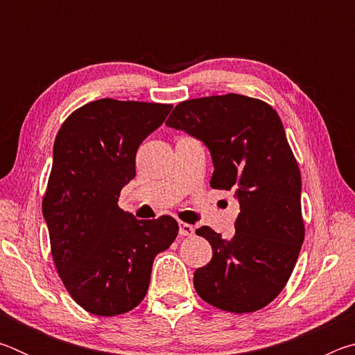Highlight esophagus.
<instances>
[{
    "label": "esophagus",
    "instance_id": "obj_1",
    "mask_svg": "<svg viewBox=\"0 0 355 355\" xmlns=\"http://www.w3.org/2000/svg\"><path fill=\"white\" fill-rule=\"evenodd\" d=\"M178 227H180V235H182V236H192V235H194V227L186 224V222H180Z\"/></svg>",
    "mask_w": 355,
    "mask_h": 355
}]
</instances>
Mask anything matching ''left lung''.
<instances>
[{"mask_svg": "<svg viewBox=\"0 0 355 355\" xmlns=\"http://www.w3.org/2000/svg\"><path fill=\"white\" fill-rule=\"evenodd\" d=\"M166 125L205 144L214 167L209 186L233 191L239 202L233 238L196 230L213 248L211 261L194 272L197 294L233 313L266 307L304 243L300 172L279 114L261 100L227 94L182 101Z\"/></svg>", "mask_w": 355, "mask_h": 355, "instance_id": "8db88e82", "label": "left lung"}]
</instances>
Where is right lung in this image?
I'll return each instance as SVG.
<instances>
[{
    "label": "right lung",
    "instance_id": "add662e5",
    "mask_svg": "<svg viewBox=\"0 0 355 355\" xmlns=\"http://www.w3.org/2000/svg\"><path fill=\"white\" fill-rule=\"evenodd\" d=\"M171 105L101 98L62 123L42 213L59 277L89 313L116 316L147 294L155 257L173 243L171 216L137 220L119 208L136 175V152Z\"/></svg>",
    "mask_w": 355,
    "mask_h": 355
}]
</instances>
